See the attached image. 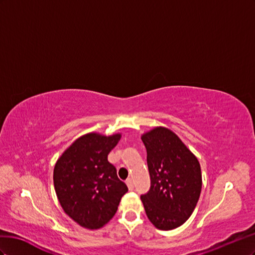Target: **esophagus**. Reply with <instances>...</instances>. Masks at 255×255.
Returning <instances> with one entry per match:
<instances>
[{
    "mask_svg": "<svg viewBox=\"0 0 255 255\" xmlns=\"http://www.w3.org/2000/svg\"><path fill=\"white\" fill-rule=\"evenodd\" d=\"M126 185L128 187L129 190H133V187H134V184H133V180L131 178H129L127 181H126Z\"/></svg>",
    "mask_w": 255,
    "mask_h": 255,
    "instance_id": "1",
    "label": "esophagus"
}]
</instances>
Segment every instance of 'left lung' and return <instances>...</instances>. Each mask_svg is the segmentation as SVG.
I'll return each mask as SVG.
<instances>
[{"instance_id":"1","label":"left lung","mask_w":255,"mask_h":255,"mask_svg":"<svg viewBox=\"0 0 255 255\" xmlns=\"http://www.w3.org/2000/svg\"><path fill=\"white\" fill-rule=\"evenodd\" d=\"M147 151L150 189L141 196L149 221L159 230L183 225L193 213L202 189L198 158L171 129L155 127L142 134Z\"/></svg>"}]
</instances>
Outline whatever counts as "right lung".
<instances>
[{"label": "right lung", "instance_id": "add662e5", "mask_svg": "<svg viewBox=\"0 0 255 255\" xmlns=\"http://www.w3.org/2000/svg\"><path fill=\"white\" fill-rule=\"evenodd\" d=\"M121 133L83 134L57 159L53 170L56 196L64 212L80 227L98 230L118 212L128 191L118 177L108 155L121 140Z\"/></svg>", "mask_w": 255, "mask_h": 255}]
</instances>
